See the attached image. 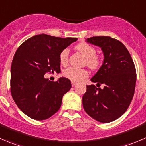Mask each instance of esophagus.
I'll list each match as a JSON object with an SVG mask.
<instances>
[{
	"label": "esophagus",
	"mask_w": 146,
	"mask_h": 146,
	"mask_svg": "<svg viewBox=\"0 0 146 146\" xmlns=\"http://www.w3.org/2000/svg\"><path fill=\"white\" fill-rule=\"evenodd\" d=\"M76 84H77V82H73V81H72V82H71V85H72V86H75V85H76Z\"/></svg>",
	"instance_id": "obj_1"
}]
</instances>
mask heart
<instances>
[{
	"mask_svg": "<svg viewBox=\"0 0 146 146\" xmlns=\"http://www.w3.org/2000/svg\"><path fill=\"white\" fill-rule=\"evenodd\" d=\"M76 49L80 51L85 56V64L91 69H97L102 65V58L96 54V49L92 46L87 43L79 44L76 46ZM69 48H65L59 54L60 63L63 66H66L68 63ZM65 77L70 79L72 81L80 82L88 76V72L86 69L77 68L74 67H69L64 70Z\"/></svg>",
	"mask_w": 146,
	"mask_h": 146,
	"instance_id": "1",
	"label": "heart"
}]
</instances>
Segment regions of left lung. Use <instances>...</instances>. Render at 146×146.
<instances>
[{"label": "left lung", "mask_w": 146, "mask_h": 146, "mask_svg": "<svg viewBox=\"0 0 146 146\" xmlns=\"http://www.w3.org/2000/svg\"><path fill=\"white\" fill-rule=\"evenodd\" d=\"M87 42L98 46L104 59L98 73L91 78L97 85H87L82 96L85 112L102 123H109L123 115L130 105L136 87V73L133 59L124 45L110 36H93Z\"/></svg>", "instance_id": "8db88e82"}]
</instances>
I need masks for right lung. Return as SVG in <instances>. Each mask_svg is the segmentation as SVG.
<instances>
[{
	"instance_id": "1",
	"label": "right lung",
	"mask_w": 146,
	"mask_h": 146,
	"mask_svg": "<svg viewBox=\"0 0 146 146\" xmlns=\"http://www.w3.org/2000/svg\"><path fill=\"white\" fill-rule=\"evenodd\" d=\"M76 40L42 34L18 47L12 61L10 91L13 100L27 117L45 120L58 111L71 82L64 77L50 81L44 75L61 71L60 53Z\"/></svg>"
}]
</instances>
